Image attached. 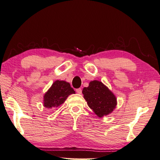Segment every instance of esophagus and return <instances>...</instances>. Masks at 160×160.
I'll list each match as a JSON object with an SVG mask.
<instances>
[{"instance_id": "esophagus-1", "label": "esophagus", "mask_w": 160, "mask_h": 160, "mask_svg": "<svg viewBox=\"0 0 160 160\" xmlns=\"http://www.w3.org/2000/svg\"><path fill=\"white\" fill-rule=\"evenodd\" d=\"M76 92L78 94H81L82 93V89L81 88H79V89H76Z\"/></svg>"}]
</instances>
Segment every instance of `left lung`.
<instances>
[{
	"instance_id": "left-lung-1",
	"label": "left lung",
	"mask_w": 160,
	"mask_h": 160,
	"mask_svg": "<svg viewBox=\"0 0 160 160\" xmlns=\"http://www.w3.org/2000/svg\"><path fill=\"white\" fill-rule=\"evenodd\" d=\"M82 93L89 107L99 118L111 113L117 105L114 94L101 81H91Z\"/></svg>"
}]
</instances>
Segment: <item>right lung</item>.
<instances>
[{
	"instance_id": "1",
	"label": "right lung",
	"mask_w": 160,
	"mask_h": 160,
	"mask_svg": "<svg viewBox=\"0 0 160 160\" xmlns=\"http://www.w3.org/2000/svg\"><path fill=\"white\" fill-rule=\"evenodd\" d=\"M75 93L70 84L65 81L57 80L52 83L45 94L43 105L46 108H57L63 103L71 94Z\"/></svg>"
}]
</instances>
